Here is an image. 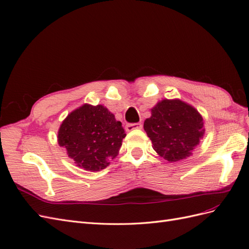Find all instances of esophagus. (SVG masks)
<instances>
[{
	"mask_svg": "<svg viewBox=\"0 0 249 249\" xmlns=\"http://www.w3.org/2000/svg\"><path fill=\"white\" fill-rule=\"evenodd\" d=\"M142 129V124L141 123H137V124H127L125 125V130L127 132H131L133 130H140Z\"/></svg>",
	"mask_w": 249,
	"mask_h": 249,
	"instance_id": "esophagus-1",
	"label": "esophagus"
}]
</instances>
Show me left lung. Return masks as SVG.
<instances>
[{
    "mask_svg": "<svg viewBox=\"0 0 249 249\" xmlns=\"http://www.w3.org/2000/svg\"><path fill=\"white\" fill-rule=\"evenodd\" d=\"M151 112L143 129L158 155L170 162L191 156L205 132L200 113L179 99L161 100Z\"/></svg>",
    "mask_w": 249,
    "mask_h": 249,
    "instance_id": "1",
    "label": "left lung"
}]
</instances>
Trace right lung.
<instances>
[{
	"label": "right lung",
	"mask_w": 249,
	"mask_h": 249,
	"mask_svg": "<svg viewBox=\"0 0 249 249\" xmlns=\"http://www.w3.org/2000/svg\"><path fill=\"white\" fill-rule=\"evenodd\" d=\"M125 135L122 123L106 107L85 104L66 117L57 140L77 166L97 172L118 155Z\"/></svg>",
	"instance_id": "right-lung-1"
}]
</instances>
